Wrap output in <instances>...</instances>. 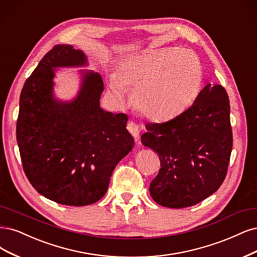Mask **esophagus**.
<instances>
[{
    "mask_svg": "<svg viewBox=\"0 0 257 257\" xmlns=\"http://www.w3.org/2000/svg\"><path fill=\"white\" fill-rule=\"evenodd\" d=\"M127 130H128L131 134L135 137V140L138 143V141H139V134H140L139 126L134 122H130L127 124Z\"/></svg>",
    "mask_w": 257,
    "mask_h": 257,
    "instance_id": "34e87169",
    "label": "esophagus"
}]
</instances>
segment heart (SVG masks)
Here are the masks:
<instances>
[{
	"instance_id": "obj_1",
	"label": "heart",
	"mask_w": 257,
	"mask_h": 257,
	"mask_svg": "<svg viewBox=\"0 0 257 257\" xmlns=\"http://www.w3.org/2000/svg\"><path fill=\"white\" fill-rule=\"evenodd\" d=\"M202 66L187 49H151L123 59L117 75L109 81L116 104L131 103L130 88H135V104L146 117L168 120L188 108L202 85Z\"/></svg>"
}]
</instances>
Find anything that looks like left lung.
<instances>
[{"label":"left lung","mask_w":257,"mask_h":257,"mask_svg":"<svg viewBox=\"0 0 257 257\" xmlns=\"http://www.w3.org/2000/svg\"><path fill=\"white\" fill-rule=\"evenodd\" d=\"M146 128L141 143L158 153L162 163L150 184L157 204L189 207L218 190L233 147L229 100L222 86L207 84L187 110Z\"/></svg>","instance_id":"1"}]
</instances>
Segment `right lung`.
Returning a JSON list of instances; mask_svg holds the SVG:
<instances>
[{
    "mask_svg": "<svg viewBox=\"0 0 257 257\" xmlns=\"http://www.w3.org/2000/svg\"><path fill=\"white\" fill-rule=\"evenodd\" d=\"M86 66L83 51L55 46L25 81L17 121V143L29 181L43 197L69 206L99 201L113 169L134 147L126 114L100 106L104 84L99 73L81 70L75 98L55 96L56 69Z\"/></svg>",
    "mask_w": 257,
    "mask_h": 257,
    "instance_id": "obj_1",
    "label": "right lung"
}]
</instances>
